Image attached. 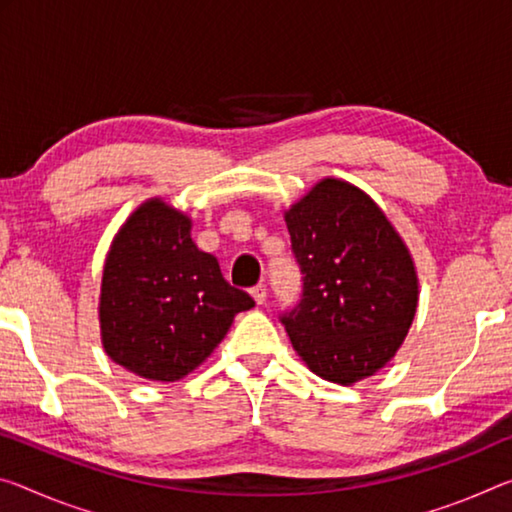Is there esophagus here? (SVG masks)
Listing matches in <instances>:
<instances>
[{
    "mask_svg": "<svg viewBox=\"0 0 512 512\" xmlns=\"http://www.w3.org/2000/svg\"><path fill=\"white\" fill-rule=\"evenodd\" d=\"M250 296L255 298L257 305H264V303H266V287H264V285L253 287V289H250Z\"/></svg>",
    "mask_w": 512,
    "mask_h": 512,
    "instance_id": "34e87169",
    "label": "esophagus"
}]
</instances>
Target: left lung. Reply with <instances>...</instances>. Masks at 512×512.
<instances>
[{
    "instance_id": "obj_1",
    "label": "left lung",
    "mask_w": 512,
    "mask_h": 512,
    "mask_svg": "<svg viewBox=\"0 0 512 512\" xmlns=\"http://www.w3.org/2000/svg\"><path fill=\"white\" fill-rule=\"evenodd\" d=\"M303 298L282 316L307 369L337 385L373 376L415 321L419 275L392 221L358 186L323 177L285 212Z\"/></svg>"
}]
</instances>
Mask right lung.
<instances>
[{
	"label": "right lung",
	"mask_w": 512,
	"mask_h": 512,
	"mask_svg": "<svg viewBox=\"0 0 512 512\" xmlns=\"http://www.w3.org/2000/svg\"><path fill=\"white\" fill-rule=\"evenodd\" d=\"M193 221L148 198L113 237L102 269L100 339L134 376L175 383L223 342L234 316L255 307L225 282L216 257L191 239Z\"/></svg>",
	"instance_id": "add662e5"
}]
</instances>
